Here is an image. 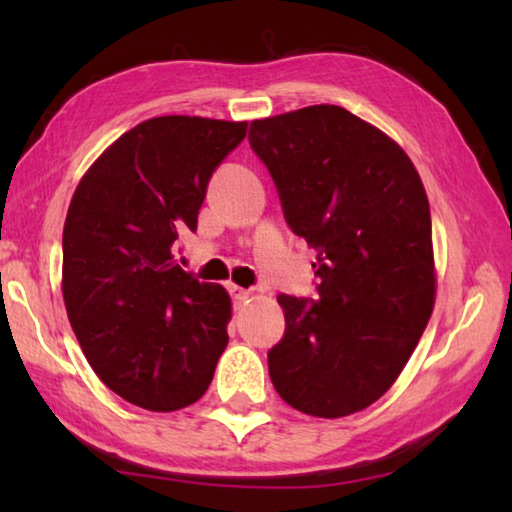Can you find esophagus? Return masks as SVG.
Wrapping results in <instances>:
<instances>
[{
  "mask_svg": "<svg viewBox=\"0 0 512 512\" xmlns=\"http://www.w3.org/2000/svg\"><path fill=\"white\" fill-rule=\"evenodd\" d=\"M230 296L235 298V302H244V300H248L250 296H253V291L250 289H244V287H237V284H230Z\"/></svg>",
  "mask_w": 512,
  "mask_h": 512,
  "instance_id": "esophagus-1",
  "label": "esophagus"
}]
</instances>
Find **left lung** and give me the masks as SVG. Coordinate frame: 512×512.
<instances>
[{
	"mask_svg": "<svg viewBox=\"0 0 512 512\" xmlns=\"http://www.w3.org/2000/svg\"><path fill=\"white\" fill-rule=\"evenodd\" d=\"M250 146L291 230L316 250L318 300L280 296L275 391L314 418L377 402L400 377L436 300L424 185L395 140L341 106L255 119Z\"/></svg>",
	"mask_w": 512,
	"mask_h": 512,
	"instance_id": "left-lung-1",
	"label": "left lung"
}]
</instances>
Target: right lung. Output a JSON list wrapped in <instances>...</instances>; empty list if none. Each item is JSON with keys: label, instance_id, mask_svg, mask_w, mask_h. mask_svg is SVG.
I'll return each mask as SVG.
<instances>
[{"label": "right lung", "instance_id": "add662e5", "mask_svg": "<svg viewBox=\"0 0 512 512\" xmlns=\"http://www.w3.org/2000/svg\"><path fill=\"white\" fill-rule=\"evenodd\" d=\"M248 121L167 115L137 124L85 171L63 230V300L85 359L146 411L205 395L228 345L232 302L176 259L207 180Z\"/></svg>", "mask_w": 512, "mask_h": 512}]
</instances>
